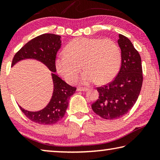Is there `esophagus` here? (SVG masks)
Listing matches in <instances>:
<instances>
[{"mask_svg": "<svg viewBox=\"0 0 160 160\" xmlns=\"http://www.w3.org/2000/svg\"><path fill=\"white\" fill-rule=\"evenodd\" d=\"M88 90V88H78V91H80V92H85Z\"/></svg>", "mask_w": 160, "mask_h": 160, "instance_id": "34e87169", "label": "esophagus"}]
</instances>
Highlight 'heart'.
<instances>
[{
    "instance_id": "heart-1",
    "label": "heart",
    "mask_w": 160,
    "mask_h": 160,
    "mask_svg": "<svg viewBox=\"0 0 160 160\" xmlns=\"http://www.w3.org/2000/svg\"><path fill=\"white\" fill-rule=\"evenodd\" d=\"M121 60L120 49L112 39L80 37L72 40L65 52L57 56L56 68L67 82L72 84L83 67L85 70L80 82L88 85L97 80L102 83L112 80L118 72Z\"/></svg>"
}]
</instances>
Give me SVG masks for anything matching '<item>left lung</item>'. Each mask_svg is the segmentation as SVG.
<instances>
[{"mask_svg": "<svg viewBox=\"0 0 160 160\" xmlns=\"http://www.w3.org/2000/svg\"><path fill=\"white\" fill-rule=\"evenodd\" d=\"M121 66L112 82L97 88L99 99L92 104L93 112L104 119L113 120L126 114L136 102L142 85L141 58L131 42L118 34Z\"/></svg>", "mask_w": 160, "mask_h": 160, "instance_id": "1", "label": "left lung"}]
</instances>
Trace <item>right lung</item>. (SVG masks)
I'll return each instance as SVG.
<instances>
[{
    "label": "right lung",
    "instance_id": "right-lung-1",
    "mask_svg": "<svg viewBox=\"0 0 160 160\" xmlns=\"http://www.w3.org/2000/svg\"><path fill=\"white\" fill-rule=\"evenodd\" d=\"M61 46V37L53 34H44L32 39L15 53L12 66L25 58H34L45 64L51 71L55 72L56 58ZM52 75L53 92L51 101L44 109L39 112H29L20 107L22 113L29 120L42 125H51L63 117L68 106L70 97L76 91L54 73Z\"/></svg>",
    "mask_w": 160,
    "mask_h": 160
}]
</instances>
